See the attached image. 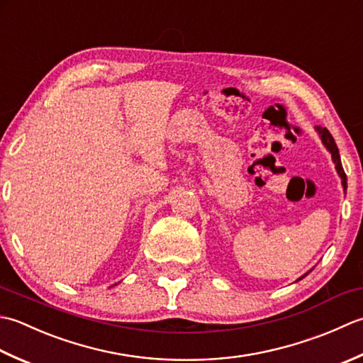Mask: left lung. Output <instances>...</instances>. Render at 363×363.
<instances>
[{"label": "left lung", "mask_w": 363, "mask_h": 363, "mask_svg": "<svg viewBox=\"0 0 363 363\" xmlns=\"http://www.w3.org/2000/svg\"><path fill=\"white\" fill-rule=\"evenodd\" d=\"M316 131L320 133V136H321V140H323V144L328 147V150L332 153V160H334V162H335V167H337V172H338V175L342 177V183H343V188L346 189V174H345V171H343V166H342V160H340V153H338V147H337V144H335V140H334V138H332V135L329 133V130L328 128H321V127H316ZM307 276V274H306ZM306 276H302L301 279H304ZM299 279V280H301Z\"/></svg>", "instance_id": "left-lung-1"}]
</instances>
